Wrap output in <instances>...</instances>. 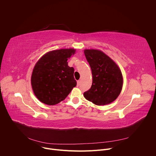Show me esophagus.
Masks as SVG:
<instances>
[{
  "instance_id": "obj_1",
  "label": "esophagus",
  "mask_w": 156,
  "mask_h": 156,
  "mask_svg": "<svg viewBox=\"0 0 156 156\" xmlns=\"http://www.w3.org/2000/svg\"><path fill=\"white\" fill-rule=\"evenodd\" d=\"M80 80H78V81H77V86H80Z\"/></svg>"
}]
</instances>
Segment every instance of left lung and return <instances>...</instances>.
<instances>
[{
  "label": "left lung",
  "instance_id": "1",
  "mask_svg": "<svg viewBox=\"0 0 156 156\" xmlns=\"http://www.w3.org/2000/svg\"><path fill=\"white\" fill-rule=\"evenodd\" d=\"M84 52L93 75L92 86L84 93V97L98 105L112 102L122 89L123 76L120 69L101 51L85 49Z\"/></svg>",
  "mask_w": 156,
  "mask_h": 156
}]
</instances>
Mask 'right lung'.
<instances>
[{
  "label": "right lung",
  "instance_id": "1",
  "mask_svg": "<svg viewBox=\"0 0 156 156\" xmlns=\"http://www.w3.org/2000/svg\"><path fill=\"white\" fill-rule=\"evenodd\" d=\"M75 51L63 49L50 51L36 63L31 81L33 92L41 102L55 105L63 101L76 86L74 69L67 62Z\"/></svg>",
  "mask_w": 156,
  "mask_h": 156
}]
</instances>
